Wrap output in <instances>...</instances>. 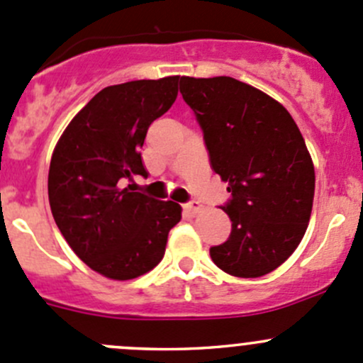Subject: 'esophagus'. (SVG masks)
<instances>
[{"instance_id":"obj_1","label":"esophagus","mask_w":363,"mask_h":363,"mask_svg":"<svg viewBox=\"0 0 363 363\" xmlns=\"http://www.w3.org/2000/svg\"><path fill=\"white\" fill-rule=\"evenodd\" d=\"M186 208H188L189 212H193V214H195V212H200L203 208V205L200 203V202H196V200H191V202H188L184 205Z\"/></svg>"}]
</instances>
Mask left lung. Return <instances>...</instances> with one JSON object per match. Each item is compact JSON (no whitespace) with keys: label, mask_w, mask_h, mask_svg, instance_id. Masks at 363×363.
<instances>
[{"label":"left lung","mask_w":363,"mask_h":363,"mask_svg":"<svg viewBox=\"0 0 363 363\" xmlns=\"http://www.w3.org/2000/svg\"><path fill=\"white\" fill-rule=\"evenodd\" d=\"M181 94L203 131L211 167L228 182V240L211 247L226 274L259 277L286 262L307 230L314 167L290 112L232 77H181Z\"/></svg>","instance_id":"1"}]
</instances>
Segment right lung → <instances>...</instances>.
<instances>
[{
    "instance_id": "1",
    "label": "right lung",
    "mask_w": 363,
    "mask_h": 363,
    "mask_svg": "<svg viewBox=\"0 0 363 363\" xmlns=\"http://www.w3.org/2000/svg\"><path fill=\"white\" fill-rule=\"evenodd\" d=\"M179 75L101 89L61 135L49 168L54 221L73 252L98 274L135 279L161 262L181 205L123 188L147 177L140 147L177 98Z\"/></svg>"
}]
</instances>
